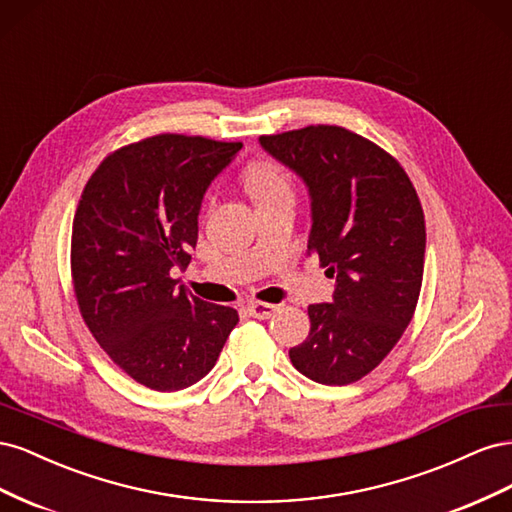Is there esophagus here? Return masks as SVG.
<instances>
[{"label": "esophagus", "mask_w": 512, "mask_h": 512, "mask_svg": "<svg viewBox=\"0 0 512 512\" xmlns=\"http://www.w3.org/2000/svg\"><path fill=\"white\" fill-rule=\"evenodd\" d=\"M247 312H250V314H252L254 318H258V320H267V318H271V316L277 312V305L254 301V303L247 305Z\"/></svg>", "instance_id": "1"}]
</instances>
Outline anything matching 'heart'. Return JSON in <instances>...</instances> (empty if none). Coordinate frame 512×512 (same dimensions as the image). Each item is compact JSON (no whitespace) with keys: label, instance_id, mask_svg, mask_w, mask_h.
Masks as SVG:
<instances>
[{"label":"heart","instance_id":"b5f03b06","mask_svg":"<svg viewBox=\"0 0 512 512\" xmlns=\"http://www.w3.org/2000/svg\"><path fill=\"white\" fill-rule=\"evenodd\" d=\"M243 183L256 203L292 196V179L286 168L271 158H256L243 168Z\"/></svg>","mask_w":512,"mask_h":512}]
</instances>
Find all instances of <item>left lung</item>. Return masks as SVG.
<instances>
[{"mask_svg": "<svg viewBox=\"0 0 512 512\" xmlns=\"http://www.w3.org/2000/svg\"><path fill=\"white\" fill-rule=\"evenodd\" d=\"M260 145L307 183V250L337 282L333 303L307 307L309 335L290 361L320 384L361 380L414 316L425 267L421 198L389 151L342 126L265 134Z\"/></svg>", "mask_w": 512, "mask_h": 512, "instance_id": "8db88e82", "label": "left lung"}]
</instances>
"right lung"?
<instances>
[{
	"label": "right lung",
	"instance_id": "add662e5",
	"mask_svg": "<svg viewBox=\"0 0 512 512\" xmlns=\"http://www.w3.org/2000/svg\"><path fill=\"white\" fill-rule=\"evenodd\" d=\"M241 143L156 134L123 145L85 183L72 222L70 271L100 348L138 384L181 391L205 378L239 322L237 309L177 286L198 211Z\"/></svg>",
	"mask_w": 512,
	"mask_h": 512
}]
</instances>
